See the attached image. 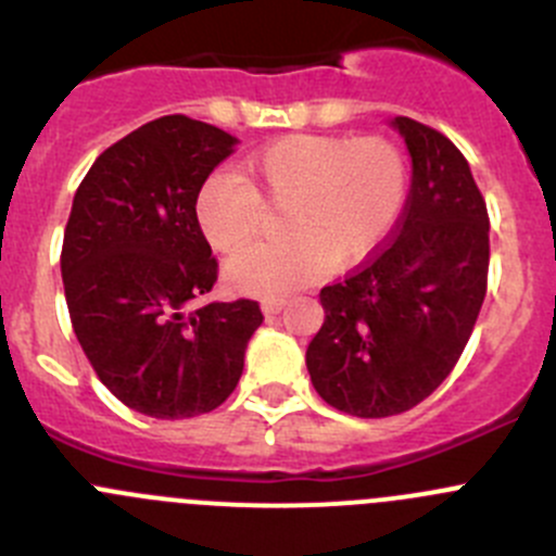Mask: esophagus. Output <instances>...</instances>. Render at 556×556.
Here are the masks:
<instances>
[{
  "label": "esophagus",
  "mask_w": 556,
  "mask_h": 556,
  "mask_svg": "<svg viewBox=\"0 0 556 556\" xmlns=\"http://www.w3.org/2000/svg\"><path fill=\"white\" fill-rule=\"evenodd\" d=\"M285 309V299H268L263 301V312L268 314V317H274V314H279Z\"/></svg>",
  "instance_id": "esophagus-1"
}]
</instances>
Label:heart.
I'll return each mask as SVG.
<instances>
[{
    "mask_svg": "<svg viewBox=\"0 0 556 556\" xmlns=\"http://www.w3.org/2000/svg\"><path fill=\"white\" fill-rule=\"evenodd\" d=\"M408 195V164L387 137L290 134L215 174L195 199L204 239L223 255L261 237L263 210L279 212L282 242L237 255L226 279L239 293L282 295L323 268L344 271L382 247Z\"/></svg>",
    "mask_w": 556,
    "mask_h": 556,
    "instance_id": "heart-1",
    "label": "heart"
}]
</instances>
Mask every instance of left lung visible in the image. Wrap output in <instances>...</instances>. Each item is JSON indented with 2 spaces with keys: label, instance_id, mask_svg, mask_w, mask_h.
I'll return each mask as SVG.
<instances>
[{
  "label": "left lung",
  "instance_id": "8db88e82",
  "mask_svg": "<svg viewBox=\"0 0 556 556\" xmlns=\"http://www.w3.org/2000/svg\"><path fill=\"white\" fill-rule=\"evenodd\" d=\"M412 190L390 239L319 290L325 323L306 350L314 390L339 412L395 417L457 366L486 295L490 215L468 161L435 128L395 117Z\"/></svg>",
  "mask_w": 556,
  "mask_h": 556
}]
</instances>
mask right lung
Instances as JSON below:
<instances>
[{
	"instance_id": "add662e5",
	"label": "right lung",
	"mask_w": 556,
	"mask_h": 556,
	"mask_svg": "<svg viewBox=\"0 0 556 556\" xmlns=\"http://www.w3.org/2000/svg\"><path fill=\"white\" fill-rule=\"evenodd\" d=\"M233 144L223 128L164 115L110 144L72 201L61 247L72 328L106 390L148 417L220 406L263 323L252 299L195 304L217 279L195 199Z\"/></svg>"
}]
</instances>
